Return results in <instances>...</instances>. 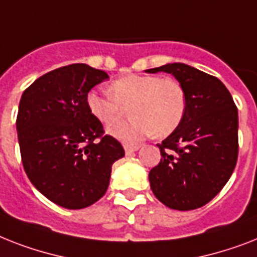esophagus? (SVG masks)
<instances>
[{
  "instance_id": "esophagus-1",
  "label": "esophagus",
  "mask_w": 257,
  "mask_h": 257,
  "mask_svg": "<svg viewBox=\"0 0 257 257\" xmlns=\"http://www.w3.org/2000/svg\"><path fill=\"white\" fill-rule=\"evenodd\" d=\"M139 145H124V149H125V153L126 154H131L136 150H139Z\"/></svg>"
}]
</instances>
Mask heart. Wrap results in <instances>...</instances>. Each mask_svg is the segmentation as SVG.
Here are the masks:
<instances>
[{"instance_id":"1","label":"heart","mask_w":257,"mask_h":257,"mask_svg":"<svg viewBox=\"0 0 257 257\" xmlns=\"http://www.w3.org/2000/svg\"><path fill=\"white\" fill-rule=\"evenodd\" d=\"M110 95L91 91L87 95L89 112L101 124L111 125L131 107L134 118L112 125L108 132L122 143L135 144L153 135L168 136L182 122L187 97L183 85L174 78L129 74L112 81Z\"/></svg>"}]
</instances>
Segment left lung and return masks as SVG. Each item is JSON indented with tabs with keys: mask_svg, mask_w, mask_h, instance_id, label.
<instances>
[{
	"mask_svg": "<svg viewBox=\"0 0 257 257\" xmlns=\"http://www.w3.org/2000/svg\"><path fill=\"white\" fill-rule=\"evenodd\" d=\"M168 72L187 97L182 122L161 144V161L149 173L158 201L179 211L195 210L223 189L237 161V108L218 78L183 63L147 72Z\"/></svg>",
	"mask_w": 257,
	"mask_h": 257,
	"instance_id": "8db88e82",
	"label": "left lung"
}]
</instances>
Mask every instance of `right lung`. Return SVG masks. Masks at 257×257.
<instances>
[{
	"label": "right lung",
	"mask_w": 257,
	"mask_h": 257,
	"mask_svg": "<svg viewBox=\"0 0 257 257\" xmlns=\"http://www.w3.org/2000/svg\"><path fill=\"white\" fill-rule=\"evenodd\" d=\"M107 72L76 63L50 71L25 89L17 114L22 164L30 182L64 208L88 207L103 197L114 161L124 157L117 140L104 135L87 95Z\"/></svg>",
	"instance_id": "right-lung-1"
}]
</instances>
